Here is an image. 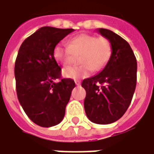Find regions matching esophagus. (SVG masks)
I'll return each instance as SVG.
<instances>
[{
    "instance_id": "obj_1",
    "label": "esophagus",
    "mask_w": 154,
    "mask_h": 154,
    "mask_svg": "<svg viewBox=\"0 0 154 154\" xmlns=\"http://www.w3.org/2000/svg\"><path fill=\"white\" fill-rule=\"evenodd\" d=\"M75 83H76V85H77V86H80L81 82L79 80H76L75 81Z\"/></svg>"
}]
</instances>
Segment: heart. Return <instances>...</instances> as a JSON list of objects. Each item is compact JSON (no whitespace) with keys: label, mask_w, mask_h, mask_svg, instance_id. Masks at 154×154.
Listing matches in <instances>:
<instances>
[{"label":"heart","mask_w":154,"mask_h":154,"mask_svg":"<svg viewBox=\"0 0 154 154\" xmlns=\"http://www.w3.org/2000/svg\"><path fill=\"white\" fill-rule=\"evenodd\" d=\"M112 47L109 40L104 36L91 34H80L70 39L67 45L59 43L53 50V57L64 66L71 65L74 56H80L78 66H68L62 70L63 77L80 79L88 77L92 69L95 72L103 70L109 62Z\"/></svg>","instance_id":"obj_1"}]
</instances>
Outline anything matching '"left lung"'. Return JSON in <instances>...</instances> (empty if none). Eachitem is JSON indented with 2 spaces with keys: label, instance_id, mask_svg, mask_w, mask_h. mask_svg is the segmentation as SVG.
Instances as JSON below:
<instances>
[{
  "label": "left lung",
  "instance_id": "1",
  "mask_svg": "<svg viewBox=\"0 0 154 154\" xmlns=\"http://www.w3.org/2000/svg\"><path fill=\"white\" fill-rule=\"evenodd\" d=\"M109 40L112 53L103 70L84 79V108L90 121L109 124L121 118L129 107L137 83V60L128 42L107 29L97 30Z\"/></svg>",
  "mask_w": 154,
  "mask_h": 154
}]
</instances>
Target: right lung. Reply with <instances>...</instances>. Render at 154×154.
I'll return each mask as SVG.
<instances>
[{
	"instance_id": "right-lung-1",
	"label": "right lung",
	"mask_w": 154,
	"mask_h": 154,
	"mask_svg": "<svg viewBox=\"0 0 154 154\" xmlns=\"http://www.w3.org/2000/svg\"><path fill=\"white\" fill-rule=\"evenodd\" d=\"M73 29L43 26L21 44L15 63L17 97L26 114L36 125L49 128L65 116L75 82L61 78L53 57L55 47Z\"/></svg>"
}]
</instances>
